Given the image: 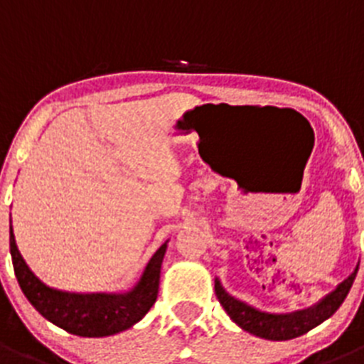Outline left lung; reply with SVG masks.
<instances>
[{"label":"left lung","instance_id":"1","mask_svg":"<svg viewBox=\"0 0 364 364\" xmlns=\"http://www.w3.org/2000/svg\"><path fill=\"white\" fill-rule=\"evenodd\" d=\"M358 269L359 264L355 266V269H353L348 279H345L332 294H328L326 297L321 299L317 304L306 308V310L291 311V314H268V311L257 310V308L250 306L246 302L231 297L222 288L218 279H215V294H217L218 302L226 310V314L242 330L268 341H288L304 336L306 332H310L311 328L319 326L328 317H332L336 314L337 308L343 304V301L348 295L353 279L358 275Z\"/></svg>","mask_w":364,"mask_h":364}]
</instances>
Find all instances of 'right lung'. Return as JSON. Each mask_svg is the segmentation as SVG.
<instances>
[{"instance_id": "add662e5", "label": "right lung", "mask_w": 364, "mask_h": 364, "mask_svg": "<svg viewBox=\"0 0 364 364\" xmlns=\"http://www.w3.org/2000/svg\"><path fill=\"white\" fill-rule=\"evenodd\" d=\"M167 242L156 250L142 277L127 294H69L49 288L31 272L16 246L11 226V255L19 288L45 319L80 337H105L124 332L142 319L159 295L160 268Z\"/></svg>"}]
</instances>
